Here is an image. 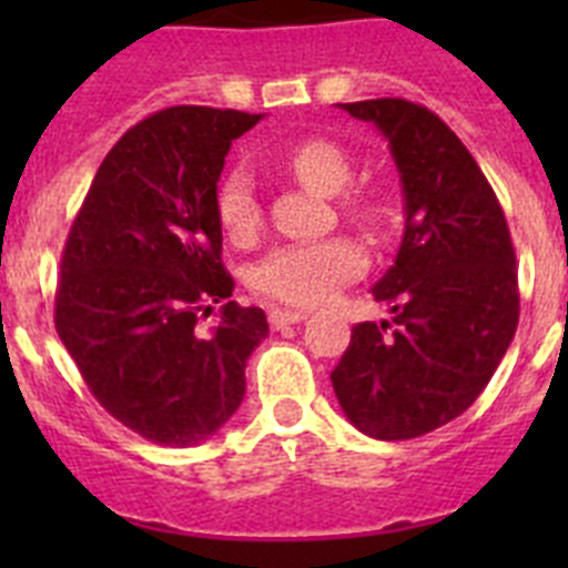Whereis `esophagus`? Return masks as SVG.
<instances>
[{"label":"esophagus","instance_id":"obj_1","mask_svg":"<svg viewBox=\"0 0 568 568\" xmlns=\"http://www.w3.org/2000/svg\"><path fill=\"white\" fill-rule=\"evenodd\" d=\"M307 318L304 310H287V307H273L270 310V327L273 329H284L290 324H298V321Z\"/></svg>","mask_w":568,"mask_h":568}]
</instances>
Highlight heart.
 <instances>
[{
    "mask_svg": "<svg viewBox=\"0 0 568 568\" xmlns=\"http://www.w3.org/2000/svg\"><path fill=\"white\" fill-rule=\"evenodd\" d=\"M284 164L295 179L318 190V193H338L353 179V159L346 155L333 139L307 135L298 139L284 153ZM346 210H353L366 224H378L384 219V204L373 193L346 195ZM215 213L224 235L239 244L255 239L261 227V207L255 199L253 175L244 168H233L219 184L215 193ZM366 253L358 241L335 235L324 241H298L270 250L264 258L250 270V287L264 298L281 304L310 307L329 298L341 284L364 273Z\"/></svg>",
    "mask_w": 568,
    "mask_h": 568,
    "instance_id": "b5f03b06",
    "label": "heart"
}]
</instances>
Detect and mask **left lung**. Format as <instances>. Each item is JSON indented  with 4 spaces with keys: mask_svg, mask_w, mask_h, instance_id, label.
<instances>
[{
    "mask_svg": "<svg viewBox=\"0 0 568 568\" xmlns=\"http://www.w3.org/2000/svg\"><path fill=\"white\" fill-rule=\"evenodd\" d=\"M386 135L404 187V239L373 287L393 321H364L333 369L346 418L409 440L466 413L509 349L518 267L498 195L449 124L406 99L341 104Z\"/></svg>",
    "mask_w": 568,
    "mask_h": 568,
    "instance_id": "left-lung-1",
    "label": "left lung"
}]
</instances>
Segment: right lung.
<instances>
[{
	"label": "right lung",
	"instance_id": "right-lung-1",
	"mask_svg": "<svg viewBox=\"0 0 568 568\" xmlns=\"http://www.w3.org/2000/svg\"><path fill=\"white\" fill-rule=\"evenodd\" d=\"M261 113L179 104L113 144L62 250L57 333L93 398L159 446H195L244 398L267 315L229 301L215 190L233 139Z\"/></svg>",
	"mask_w": 568,
	"mask_h": 568
}]
</instances>
